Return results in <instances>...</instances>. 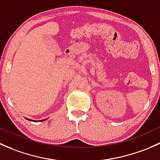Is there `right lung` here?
<instances>
[{"label": "right lung", "mask_w": 160, "mask_h": 160, "mask_svg": "<svg viewBox=\"0 0 160 160\" xmlns=\"http://www.w3.org/2000/svg\"><path fill=\"white\" fill-rule=\"evenodd\" d=\"M28 120H29V121H34V122H39V121H35V120H31V119H29V118H27ZM47 118H45V119H43V120H40V122H42V121H44V120H46Z\"/></svg>", "instance_id": "add662e5"}]
</instances>
